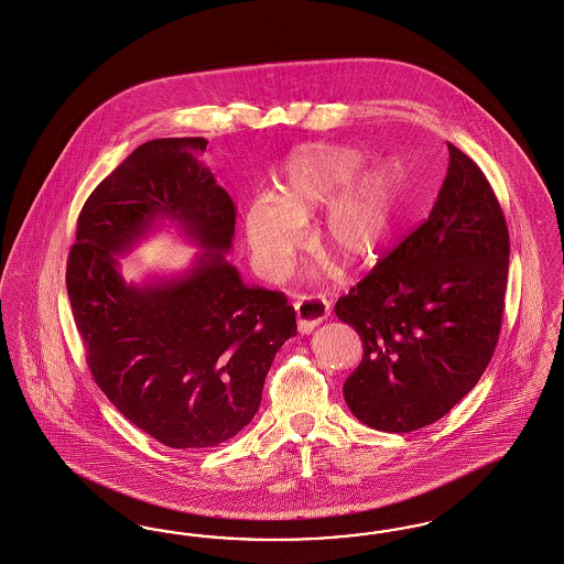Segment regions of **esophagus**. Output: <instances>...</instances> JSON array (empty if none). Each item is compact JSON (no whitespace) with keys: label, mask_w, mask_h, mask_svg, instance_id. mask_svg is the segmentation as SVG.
Masks as SVG:
<instances>
[{"label":"esophagus","mask_w":564,"mask_h":564,"mask_svg":"<svg viewBox=\"0 0 564 564\" xmlns=\"http://www.w3.org/2000/svg\"><path fill=\"white\" fill-rule=\"evenodd\" d=\"M329 302L321 297H306L295 302V318H297V329L304 333H311L314 327H318L327 316H329Z\"/></svg>","instance_id":"34e87169"}]
</instances>
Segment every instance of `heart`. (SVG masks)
Wrapping results in <instances>:
<instances>
[{
	"label": "heart",
	"instance_id": "heart-1",
	"mask_svg": "<svg viewBox=\"0 0 564 564\" xmlns=\"http://www.w3.org/2000/svg\"><path fill=\"white\" fill-rule=\"evenodd\" d=\"M365 155L339 145H314L293 155L283 173L281 197L258 195L246 216L256 269L272 281L285 279L304 241L302 220L327 200L316 223V241L327 243L348 267L370 264L395 225L398 176L388 166H377L359 177ZM323 267H329V260Z\"/></svg>",
	"mask_w": 564,
	"mask_h": 564
}]
</instances>
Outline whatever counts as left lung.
<instances>
[{
  "mask_svg": "<svg viewBox=\"0 0 564 564\" xmlns=\"http://www.w3.org/2000/svg\"><path fill=\"white\" fill-rule=\"evenodd\" d=\"M437 202L375 269L335 304L362 339L344 383L351 414L388 433L427 427L487 369L505 314L508 227L484 171L447 143Z\"/></svg>",
  "mask_w": 564,
  "mask_h": 564,
  "instance_id": "8db88e82",
  "label": "left lung"
}]
</instances>
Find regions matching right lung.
<instances>
[{
    "label": "right lung",
    "mask_w": 564,
    "mask_h": 564,
    "mask_svg": "<svg viewBox=\"0 0 564 564\" xmlns=\"http://www.w3.org/2000/svg\"><path fill=\"white\" fill-rule=\"evenodd\" d=\"M204 137L139 145L87 197L66 290L99 389L135 427L178 449L214 447L246 427L274 354L297 333L285 293L248 288L225 253L234 199L197 158ZM158 217L205 250L183 278L127 286L116 253Z\"/></svg>",
    "instance_id": "add662e5"
}]
</instances>
